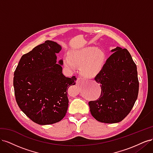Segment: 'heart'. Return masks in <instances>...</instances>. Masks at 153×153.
Listing matches in <instances>:
<instances>
[{
    "instance_id": "heart-1",
    "label": "heart",
    "mask_w": 153,
    "mask_h": 153,
    "mask_svg": "<svg viewBox=\"0 0 153 153\" xmlns=\"http://www.w3.org/2000/svg\"><path fill=\"white\" fill-rule=\"evenodd\" d=\"M69 59L65 58V65L73 69L74 65L79 66L82 75L85 78H91L100 72L105 62L103 51L95 47H85L74 49L68 53Z\"/></svg>"
}]
</instances>
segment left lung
Wrapping results in <instances>:
<instances>
[{
	"label": "left lung",
	"instance_id": "8db88e82",
	"mask_svg": "<svg viewBox=\"0 0 153 153\" xmlns=\"http://www.w3.org/2000/svg\"><path fill=\"white\" fill-rule=\"evenodd\" d=\"M94 80L99 83L100 98L89 102L97 121L117 123L130 112L137 99L139 83L137 66L127 49L117 47Z\"/></svg>",
	"mask_w": 153,
	"mask_h": 153
}]
</instances>
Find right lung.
<instances>
[{"instance_id":"right-lung-1","label":"right lung","mask_w":153,"mask_h":153,"mask_svg":"<svg viewBox=\"0 0 153 153\" xmlns=\"http://www.w3.org/2000/svg\"><path fill=\"white\" fill-rule=\"evenodd\" d=\"M61 46L47 40L22 55L14 73L16 103L32 121L47 125L56 123L67 112V91L76 78L62 73L63 61L57 62Z\"/></svg>"}]
</instances>
